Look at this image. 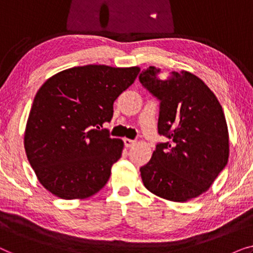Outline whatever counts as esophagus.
I'll list each match as a JSON object with an SVG mask.
<instances>
[{"label":"esophagus","mask_w":253,"mask_h":253,"mask_svg":"<svg viewBox=\"0 0 253 253\" xmlns=\"http://www.w3.org/2000/svg\"><path fill=\"white\" fill-rule=\"evenodd\" d=\"M134 144H136V140L129 139V138H126V139H124V145H126V147H132Z\"/></svg>","instance_id":"1"}]
</instances>
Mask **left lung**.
Listing matches in <instances>:
<instances>
[{
	"label": "left lung",
	"instance_id": "1",
	"mask_svg": "<svg viewBox=\"0 0 253 253\" xmlns=\"http://www.w3.org/2000/svg\"><path fill=\"white\" fill-rule=\"evenodd\" d=\"M160 71L145 69L139 81L160 99L158 129L169 140L157 145L140 175L153 195L185 203L206 192L226 167L228 126L219 100L202 79L182 70L162 81Z\"/></svg>",
	"mask_w": 253,
	"mask_h": 253
}]
</instances>
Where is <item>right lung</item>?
<instances>
[{"instance_id": "obj_1", "label": "right lung", "mask_w": 253, "mask_h": 253, "mask_svg": "<svg viewBox=\"0 0 253 253\" xmlns=\"http://www.w3.org/2000/svg\"><path fill=\"white\" fill-rule=\"evenodd\" d=\"M139 67L103 64L51 76L34 96L24 147L38 181L62 199H85L108 182L124 143L101 130L114 101L133 84Z\"/></svg>"}]
</instances>
